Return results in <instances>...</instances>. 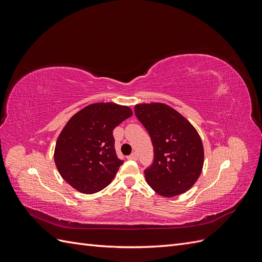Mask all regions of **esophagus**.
<instances>
[{"label":"esophagus","mask_w":262,"mask_h":262,"mask_svg":"<svg viewBox=\"0 0 262 262\" xmlns=\"http://www.w3.org/2000/svg\"><path fill=\"white\" fill-rule=\"evenodd\" d=\"M128 160H131V161H137L138 160V155L137 153H132L131 155L128 156Z\"/></svg>","instance_id":"esophagus-1"}]
</instances>
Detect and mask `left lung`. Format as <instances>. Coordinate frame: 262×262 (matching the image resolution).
Wrapping results in <instances>:
<instances>
[{
	"label": "left lung",
	"mask_w": 262,
	"mask_h": 262,
	"mask_svg": "<svg viewBox=\"0 0 262 262\" xmlns=\"http://www.w3.org/2000/svg\"><path fill=\"white\" fill-rule=\"evenodd\" d=\"M134 113L148 132L154 148L153 163L144 170L147 184L163 196L186 192L203 167V145L196 130L185 117L164 104L137 105Z\"/></svg>",
	"instance_id": "left-lung-1"
}]
</instances>
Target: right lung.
Here are the masks:
<instances>
[{
	"label": "right lung",
	"mask_w": 262,
	"mask_h": 262,
	"mask_svg": "<svg viewBox=\"0 0 262 262\" xmlns=\"http://www.w3.org/2000/svg\"><path fill=\"white\" fill-rule=\"evenodd\" d=\"M131 116L129 107L98 102L71 118L54 149V162L62 178L86 194L106 188L123 164L116 154L113 131Z\"/></svg>",
	"instance_id": "right-lung-1"
}]
</instances>
